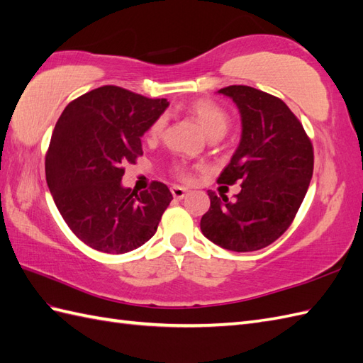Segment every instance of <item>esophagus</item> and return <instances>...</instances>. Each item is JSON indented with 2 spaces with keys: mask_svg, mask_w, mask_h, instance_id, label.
Masks as SVG:
<instances>
[{
  "mask_svg": "<svg viewBox=\"0 0 363 363\" xmlns=\"http://www.w3.org/2000/svg\"><path fill=\"white\" fill-rule=\"evenodd\" d=\"M172 193H173V198L182 199V198H185V194H187V189L179 187V185H173V187H172Z\"/></svg>",
  "mask_w": 363,
  "mask_h": 363,
  "instance_id": "34e87169",
  "label": "esophagus"
}]
</instances>
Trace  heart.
<instances>
[{
	"mask_svg": "<svg viewBox=\"0 0 363 363\" xmlns=\"http://www.w3.org/2000/svg\"><path fill=\"white\" fill-rule=\"evenodd\" d=\"M189 111L190 115L201 124L203 132L207 133L208 138L219 139L227 133L228 125H230V118L227 115V111L222 107H219L218 104H215L213 101H208V99L194 101L189 107ZM164 128H165V118L161 116L155 121L148 135H150V138L153 139L160 138L164 132ZM182 176H185L184 172H182Z\"/></svg>",
	"mask_w": 363,
	"mask_h": 363,
	"instance_id": "b5f03b06",
	"label": "heart"
}]
</instances>
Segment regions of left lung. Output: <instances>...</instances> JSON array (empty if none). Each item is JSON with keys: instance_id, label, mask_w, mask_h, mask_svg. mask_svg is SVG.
<instances>
[{"instance_id": "left-lung-1", "label": "left lung", "mask_w": 363, "mask_h": 363, "mask_svg": "<svg viewBox=\"0 0 363 363\" xmlns=\"http://www.w3.org/2000/svg\"><path fill=\"white\" fill-rule=\"evenodd\" d=\"M240 115V141L220 184L242 181L236 201L208 190L210 208L201 231L230 252H256L282 236L305 198L313 176V145L282 99L248 86L218 90Z\"/></svg>"}]
</instances>
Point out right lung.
<instances>
[{"mask_svg":"<svg viewBox=\"0 0 363 363\" xmlns=\"http://www.w3.org/2000/svg\"><path fill=\"white\" fill-rule=\"evenodd\" d=\"M169 107L116 86H102L64 108L45 156V179L69 228L86 245L121 255L144 245L173 199L162 182L124 187V164L141 156V138Z\"/></svg>","mask_w":363,"mask_h":363,"instance_id":"1","label":"right lung"}]
</instances>
